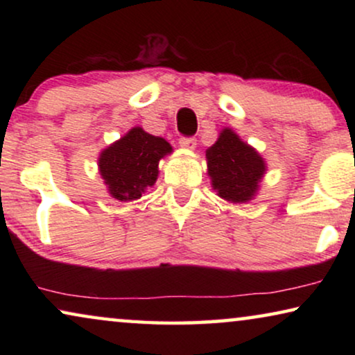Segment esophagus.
Instances as JSON below:
<instances>
[{
    "mask_svg": "<svg viewBox=\"0 0 355 355\" xmlns=\"http://www.w3.org/2000/svg\"><path fill=\"white\" fill-rule=\"evenodd\" d=\"M179 145H181L182 148H187V150H193L197 145V140L193 137H181L179 139Z\"/></svg>",
    "mask_w": 355,
    "mask_h": 355,
    "instance_id": "34e87169",
    "label": "esophagus"
}]
</instances>
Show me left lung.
Wrapping results in <instances>:
<instances>
[{
  "instance_id": "left-lung-1",
  "label": "left lung",
  "mask_w": 355,
  "mask_h": 355,
  "mask_svg": "<svg viewBox=\"0 0 355 355\" xmlns=\"http://www.w3.org/2000/svg\"><path fill=\"white\" fill-rule=\"evenodd\" d=\"M213 189L225 200L244 203L254 197L265 174V162L231 129H225L207 150Z\"/></svg>"
}]
</instances>
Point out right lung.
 Instances as JSON below:
<instances>
[{"mask_svg":"<svg viewBox=\"0 0 355 355\" xmlns=\"http://www.w3.org/2000/svg\"><path fill=\"white\" fill-rule=\"evenodd\" d=\"M169 152L171 145L164 139L140 128L130 129L100 155V174L111 196L121 202L142 197L157 181L159 159Z\"/></svg>","mask_w":355,"mask_h":355,"instance_id":"right-lung-1","label":"right lung"}]
</instances>
